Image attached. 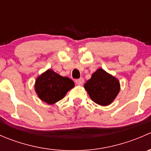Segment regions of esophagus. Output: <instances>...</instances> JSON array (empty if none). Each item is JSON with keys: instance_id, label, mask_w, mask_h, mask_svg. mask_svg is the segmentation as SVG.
Returning <instances> with one entry per match:
<instances>
[{"instance_id": "1", "label": "esophagus", "mask_w": 151, "mask_h": 151, "mask_svg": "<svg viewBox=\"0 0 151 151\" xmlns=\"http://www.w3.org/2000/svg\"><path fill=\"white\" fill-rule=\"evenodd\" d=\"M75 83H77V85H83V83H84V80H83V78L77 79V80H75Z\"/></svg>"}]
</instances>
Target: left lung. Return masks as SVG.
Returning a JSON list of instances; mask_svg holds the SVG:
<instances>
[{"label":"left lung","mask_w":151,"mask_h":151,"mask_svg":"<svg viewBox=\"0 0 151 151\" xmlns=\"http://www.w3.org/2000/svg\"><path fill=\"white\" fill-rule=\"evenodd\" d=\"M84 87L91 99L101 106L110 104L120 91L118 80L102 68L93 73Z\"/></svg>","instance_id":"8db88e82"}]
</instances>
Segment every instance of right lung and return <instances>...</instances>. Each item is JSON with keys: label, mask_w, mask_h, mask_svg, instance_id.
Wrapping results in <instances>:
<instances>
[{"label": "right lung", "mask_w": 151, "mask_h": 151, "mask_svg": "<svg viewBox=\"0 0 151 151\" xmlns=\"http://www.w3.org/2000/svg\"><path fill=\"white\" fill-rule=\"evenodd\" d=\"M74 87V83L71 79L48 69L36 79L35 90L41 100L52 104L62 99Z\"/></svg>", "instance_id": "obj_1"}]
</instances>
